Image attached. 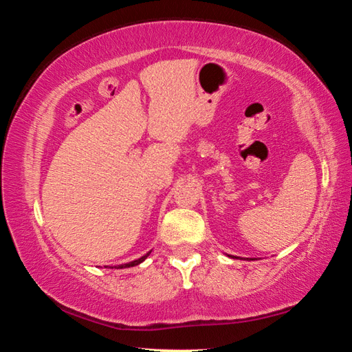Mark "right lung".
I'll return each instance as SVG.
<instances>
[{
	"label": "right lung",
	"mask_w": 352,
	"mask_h": 352,
	"mask_svg": "<svg viewBox=\"0 0 352 352\" xmlns=\"http://www.w3.org/2000/svg\"><path fill=\"white\" fill-rule=\"evenodd\" d=\"M148 254H151V252H148V253H146L144 256H141V258L140 259H135V261H132V262H129V264H121V265H118V267H115V269H129V267H135V265H138V264H141V262L142 261H146V258H147V256ZM111 269H113V267H111Z\"/></svg>",
	"instance_id": "right-lung-1"
}]
</instances>
